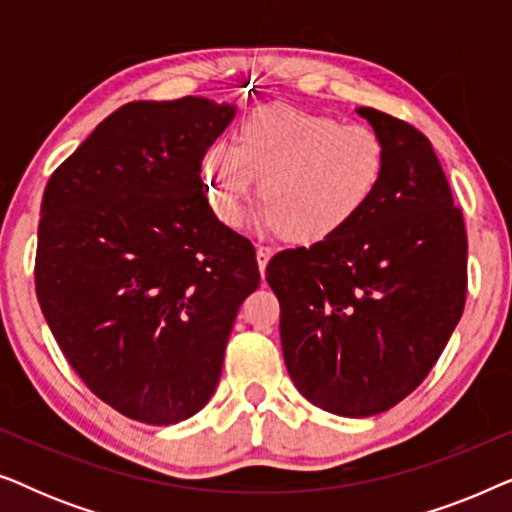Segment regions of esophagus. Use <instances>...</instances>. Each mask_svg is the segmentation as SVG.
<instances>
[{
    "label": "esophagus",
    "instance_id": "34e87169",
    "mask_svg": "<svg viewBox=\"0 0 512 512\" xmlns=\"http://www.w3.org/2000/svg\"><path fill=\"white\" fill-rule=\"evenodd\" d=\"M270 258H272V249L261 244V247L256 249V261H258V270H261V275L265 272V265H268Z\"/></svg>",
    "mask_w": 512,
    "mask_h": 512
}]
</instances>
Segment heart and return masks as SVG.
Instances as JSON below:
<instances>
[{
    "label": "heart",
    "instance_id": "heart-1",
    "mask_svg": "<svg viewBox=\"0 0 512 512\" xmlns=\"http://www.w3.org/2000/svg\"><path fill=\"white\" fill-rule=\"evenodd\" d=\"M384 174L380 132L289 104L254 109L237 128V146L219 142L205 156L209 205L226 226H240L261 179L265 228L303 247L352 226L375 200Z\"/></svg>",
    "mask_w": 512,
    "mask_h": 512
}]
</instances>
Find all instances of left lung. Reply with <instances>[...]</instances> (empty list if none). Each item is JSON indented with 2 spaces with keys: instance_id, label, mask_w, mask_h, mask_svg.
<instances>
[{
  "instance_id": "left-lung-1",
  "label": "left lung",
  "mask_w": 512,
  "mask_h": 512,
  "mask_svg": "<svg viewBox=\"0 0 512 512\" xmlns=\"http://www.w3.org/2000/svg\"><path fill=\"white\" fill-rule=\"evenodd\" d=\"M359 114L387 144L375 200L340 235L279 251L265 270L293 384L342 417L380 415L424 382L468 284L464 214L431 142L384 111Z\"/></svg>"
}]
</instances>
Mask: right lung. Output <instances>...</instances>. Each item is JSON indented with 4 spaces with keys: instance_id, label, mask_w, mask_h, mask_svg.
<instances>
[{
    "instance_id": "obj_1",
    "label": "right lung",
    "mask_w": 512,
    "mask_h": 512,
    "mask_svg": "<svg viewBox=\"0 0 512 512\" xmlns=\"http://www.w3.org/2000/svg\"><path fill=\"white\" fill-rule=\"evenodd\" d=\"M235 107L130 102L48 179L34 286L69 366L97 398L167 426L205 408L256 251L216 219L202 158Z\"/></svg>"
}]
</instances>
